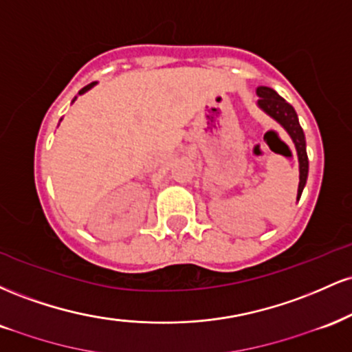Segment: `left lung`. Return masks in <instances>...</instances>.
<instances>
[{"instance_id":"left-lung-1","label":"left lung","mask_w":352,"mask_h":352,"mask_svg":"<svg viewBox=\"0 0 352 352\" xmlns=\"http://www.w3.org/2000/svg\"><path fill=\"white\" fill-rule=\"evenodd\" d=\"M258 94V107L265 111L270 117H273L278 124L288 132L292 140L294 142L298 152V162H300V185H298V199L301 197L302 188L306 185V179H308V153H306V140L305 132H302L300 120H298V114L294 111L292 104L286 102L285 99L273 91L272 87L260 86L256 89Z\"/></svg>"}]
</instances>
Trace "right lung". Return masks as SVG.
Instances as JSON below:
<instances>
[{
	"label": "right lung",
	"mask_w": 352,
	"mask_h": 352,
	"mask_svg": "<svg viewBox=\"0 0 352 352\" xmlns=\"http://www.w3.org/2000/svg\"><path fill=\"white\" fill-rule=\"evenodd\" d=\"M94 86H96V82H91V84H87L86 87H82V89H80V91H79V94H84V92H87L89 89H91V87H94ZM74 100H76V98H74ZM74 100H72V102H74Z\"/></svg>",
	"instance_id": "1"
}]
</instances>
